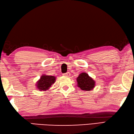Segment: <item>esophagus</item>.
I'll use <instances>...</instances> for the list:
<instances>
[{"label":"esophagus","mask_w":134,"mask_h":134,"mask_svg":"<svg viewBox=\"0 0 134 134\" xmlns=\"http://www.w3.org/2000/svg\"><path fill=\"white\" fill-rule=\"evenodd\" d=\"M63 75H64V76H66V77H69V76H70V73L69 72H66V73L63 74Z\"/></svg>","instance_id":"obj_1"}]
</instances>
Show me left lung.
<instances>
[{"mask_svg":"<svg viewBox=\"0 0 134 134\" xmlns=\"http://www.w3.org/2000/svg\"><path fill=\"white\" fill-rule=\"evenodd\" d=\"M77 86L82 90L90 91L94 88L95 81L86 72H82L77 79Z\"/></svg>","mask_w":134,"mask_h":134,"instance_id":"8db88e82","label":"left lung"}]
</instances>
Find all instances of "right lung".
I'll list each match as a JSON object with an SVG mask.
<instances>
[{"label":"right lung","instance_id":"obj_1","mask_svg":"<svg viewBox=\"0 0 134 134\" xmlns=\"http://www.w3.org/2000/svg\"><path fill=\"white\" fill-rule=\"evenodd\" d=\"M55 81V77L52 75H42L40 79L38 80L36 84L38 90L40 91H46L49 89L53 84Z\"/></svg>","mask_w":134,"mask_h":134}]
</instances>
